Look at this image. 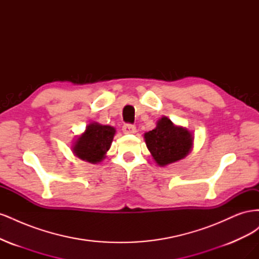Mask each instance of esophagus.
Here are the masks:
<instances>
[{
    "mask_svg": "<svg viewBox=\"0 0 259 259\" xmlns=\"http://www.w3.org/2000/svg\"><path fill=\"white\" fill-rule=\"evenodd\" d=\"M122 130L124 134H135L136 133V127L132 124H125Z\"/></svg>",
    "mask_w": 259,
    "mask_h": 259,
    "instance_id": "esophagus-1",
    "label": "esophagus"
}]
</instances>
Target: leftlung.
<instances>
[{
  "mask_svg": "<svg viewBox=\"0 0 259 259\" xmlns=\"http://www.w3.org/2000/svg\"><path fill=\"white\" fill-rule=\"evenodd\" d=\"M144 139L156 165L162 167L185 159L194 143L192 132L175 125L167 116L159 119L152 131L145 133Z\"/></svg>",
  "mask_w": 259,
  "mask_h": 259,
  "instance_id": "left-lung-1",
  "label": "left lung"
}]
</instances>
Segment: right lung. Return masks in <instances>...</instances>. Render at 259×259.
I'll use <instances>...</instances> for the list:
<instances>
[{
	"mask_svg": "<svg viewBox=\"0 0 259 259\" xmlns=\"http://www.w3.org/2000/svg\"><path fill=\"white\" fill-rule=\"evenodd\" d=\"M115 133L113 126L91 122L82 134L76 136L71 150L76 158L83 161L92 164L100 163L106 158Z\"/></svg>",
	"mask_w": 259,
	"mask_h": 259,
	"instance_id": "add662e5",
	"label": "right lung"
}]
</instances>
